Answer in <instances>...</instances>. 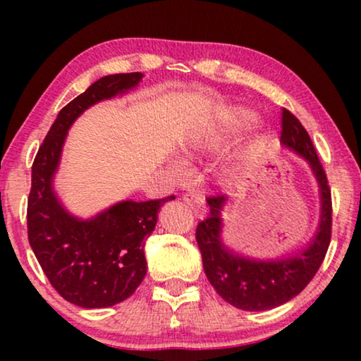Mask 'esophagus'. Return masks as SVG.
Segmentation results:
<instances>
[{"mask_svg": "<svg viewBox=\"0 0 361 361\" xmlns=\"http://www.w3.org/2000/svg\"><path fill=\"white\" fill-rule=\"evenodd\" d=\"M182 200L185 202V204L190 205L192 212H194V215L197 219H204L205 215V202L204 199L199 194H195V192H185V194H182Z\"/></svg>", "mask_w": 361, "mask_h": 361, "instance_id": "esophagus-1", "label": "esophagus"}]
</instances>
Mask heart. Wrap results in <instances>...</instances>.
I'll return each mask as SVG.
<instances>
[{"label": "heart", "instance_id": "1", "mask_svg": "<svg viewBox=\"0 0 361 361\" xmlns=\"http://www.w3.org/2000/svg\"><path fill=\"white\" fill-rule=\"evenodd\" d=\"M240 118H241V120H243V121H248V120H251V115H250V113H243V115H241ZM258 151H259V149H258Z\"/></svg>", "mask_w": 361, "mask_h": 361}]
</instances>
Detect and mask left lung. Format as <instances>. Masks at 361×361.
<instances>
[{
    "instance_id": "obj_1",
    "label": "left lung",
    "mask_w": 361,
    "mask_h": 361,
    "mask_svg": "<svg viewBox=\"0 0 361 361\" xmlns=\"http://www.w3.org/2000/svg\"><path fill=\"white\" fill-rule=\"evenodd\" d=\"M281 141L309 161L319 180L322 216L312 243L304 253L281 261H253L230 253L220 240V210L225 197L207 199L210 215L199 221L195 231L207 279L226 302L241 310H268L288 302L307 286L324 263L332 238V194L327 174L309 133L288 108L281 113Z\"/></svg>"
}]
</instances>
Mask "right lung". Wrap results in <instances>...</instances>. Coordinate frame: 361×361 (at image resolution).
<instances>
[{
	"label": "right lung",
	"mask_w": 361,
	"mask_h": 361,
	"mask_svg": "<svg viewBox=\"0 0 361 361\" xmlns=\"http://www.w3.org/2000/svg\"><path fill=\"white\" fill-rule=\"evenodd\" d=\"M141 78V72H131L93 82L59 111L32 162L29 245L52 288L78 307H110L135 293L146 276L145 241L154 230L162 204L176 199L126 200L83 221L68 215L52 190L63 140L75 118L93 103L136 87Z\"/></svg>",
	"instance_id": "right-lung-1"
}]
</instances>
